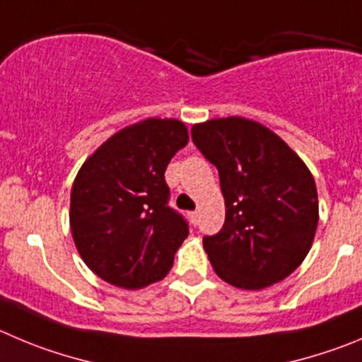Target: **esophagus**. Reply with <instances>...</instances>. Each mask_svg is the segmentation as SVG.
<instances>
[{"label":"esophagus","mask_w":362,"mask_h":362,"mask_svg":"<svg viewBox=\"0 0 362 362\" xmlns=\"http://www.w3.org/2000/svg\"><path fill=\"white\" fill-rule=\"evenodd\" d=\"M189 221H191L192 225L197 227V225H198V212H189Z\"/></svg>","instance_id":"1"}]
</instances>
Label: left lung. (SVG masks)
<instances>
[{
	"label": "left lung",
	"instance_id": "obj_1",
	"mask_svg": "<svg viewBox=\"0 0 362 362\" xmlns=\"http://www.w3.org/2000/svg\"><path fill=\"white\" fill-rule=\"evenodd\" d=\"M192 143L218 168L225 225L204 248L216 275L257 291L291 275L318 227V191L305 162L275 132L230 116L197 123Z\"/></svg>",
	"mask_w": 362,
	"mask_h": 362
}]
</instances>
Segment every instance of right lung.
<instances>
[{
  "label": "right lung",
  "instance_id": "obj_1",
  "mask_svg": "<svg viewBox=\"0 0 362 362\" xmlns=\"http://www.w3.org/2000/svg\"><path fill=\"white\" fill-rule=\"evenodd\" d=\"M187 141L182 121L148 117L116 132L80 168L71 189V234L105 282L141 289L170 273L189 228L168 207L164 171Z\"/></svg>",
  "mask_w": 362,
  "mask_h": 362
}]
</instances>
